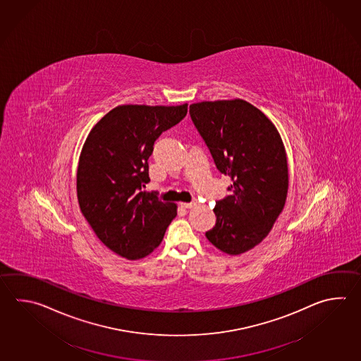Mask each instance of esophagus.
Segmentation results:
<instances>
[{"label":"esophagus","mask_w":361,"mask_h":361,"mask_svg":"<svg viewBox=\"0 0 361 361\" xmlns=\"http://www.w3.org/2000/svg\"><path fill=\"white\" fill-rule=\"evenodd\" d=\"M180 206L183 207V208H192V207L195 206V203H194V202H190V203H185V202H181V203H180Z\"/></svg>","instance_id":"obj_1"}]
</instances>
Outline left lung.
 <instances>
[{
    "mask_svg": "<svg viewBox=\"0 0 361 361\" xmlns=\"http://www.w3.org/2000/svg\"><path fill=\"white\" fill-rule=\"evenodd\" d=\"M190 117L231 195L216 203L207 239L230 256L255 248L269 235L288 194L286 147L276 127L255 105L216 100L190 105Z\"/></svg>",
    "mask_w": 361,
    "mask_h": 361,
    "instance_id": "left-lung-1",
    "label": "left lung"
}]
</instances>
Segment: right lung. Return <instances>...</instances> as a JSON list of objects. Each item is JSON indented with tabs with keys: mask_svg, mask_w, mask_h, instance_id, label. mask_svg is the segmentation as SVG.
Listing matches in <instances>:
<instances>
[{
	"mask_svg": "<svg viewBox=\"0 0 361 361\" xmlns=\"http://www.w3.org/2000/svg\"><path fill=\"white\" fill-rule=\"evenodd\" d=\"M186 113L188 104L118 105L92 127L83 144L78 204L96 236L118 256L147 257L176 217L175 203L142 188L150 181L147 159L154 141Z\"/></svg>",
	"mask_w": 361,
	"mask_h": 361,
	"instance_id": "1",
	"label": "right lung"
}]
</instances>
